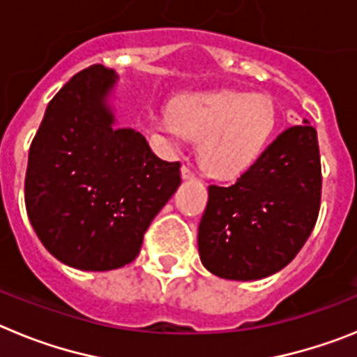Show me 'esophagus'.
I'll use <instances>...</instances> for the list:
<instances>
[{
	"mask_svg": "<svg viewBox=\"0 0 357 357\" xmlns=\"http://www.w3.org/2000/svg\"><path fill=\"white\" fill-rule=\"evenodd\" d=\"M182 176H184V178H188V181H189V178H195V176H197V175H195V172L191 168H189V166H182Z\"/></svg>",
	"mask_w": 357,
	"mask_h": 357,
	"instance_id": "34e87169",
	"label": "esophagus"
}]
</instances>
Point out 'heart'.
<instances>
[{
    "mask_svg": "<svg viewBox=\"0 0 357 357\" xmlns=\"http://www.w3.org/2000/svg\"><path fill=\"white\" fill-rule=\"evenodd\" d=\"M275 103L266 94L236 91L188 94L172 112L153 118V132L173 141H198V159L209 175L236 178L254 166L277 130Z\"/></svg>",
    "mask_w": 357,
    "mask_h": 357,
    "instance_id": "1",
    "label": "heart"
}]
</instances>
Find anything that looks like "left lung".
I'll list each match as a JSON object with an SVG mask.
<instances>
[{
  "instance_id": "1",
  "label": "left lung",
  "mask_w": 357,
  "mask_h": 357,
  "mask_svg": "<svg viewBox=\"0 0 357 357\" xmlns=\"http://www.w3.org/2000/svg\"><path fill=\"white\" fill-rule=\"evenodd\" d=\"M286 128L229 188L209 185L198 227L204 266L229 280H257L295 259L320 211L321 166L317 130Z\"/></svg>"
}]
</instances>
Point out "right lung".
<instances>
[{
  "label": "right lung",
  "mask_w": 357,
  "mask_h": 357,
  "mask_svg": "<svg viewBox=\"0 0 357 357\" xmlns=\"http://www.w3.org/2000/svg\"><path fill=\"white\" fill-rule=\"evenodd\" d=\"M116 73H77L50 102L28 153L24 204L46 250L78 270H116L139 255L151 220L181 185L139 132L114 128Z\"/></svg>",
  "instance_id": "1"
}]
</instances>
